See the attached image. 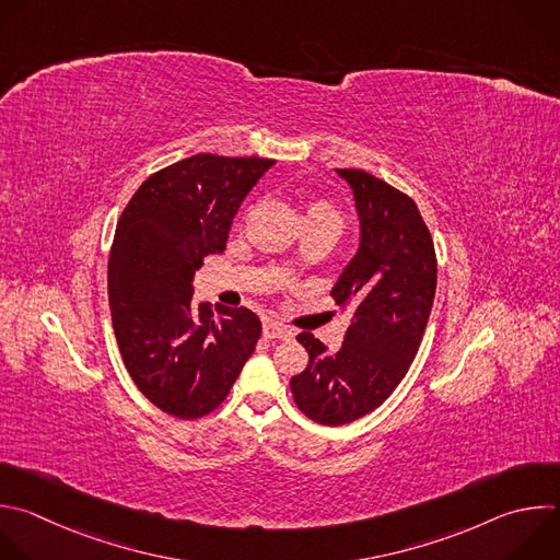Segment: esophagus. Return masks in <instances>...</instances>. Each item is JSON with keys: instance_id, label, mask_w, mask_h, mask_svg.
I'll return each mask as SVG.
<instances>
[{"instance_id": "34e87169", "label": "esophagus", "mask_w": 560, "mask_h": 560, "mask_svg": "<svg viewBox=\"0 0 560 560\" xmlns=\"http://www.w3.org/2000/svg\"><path fill=\"white\" fill-rule=\"evenodd\" d=\"M264 336H266V338L290 340V338H294V331H292L290 327H285V325H279V323L268 320V323H264Z\"/></svg>"}]
</instances>
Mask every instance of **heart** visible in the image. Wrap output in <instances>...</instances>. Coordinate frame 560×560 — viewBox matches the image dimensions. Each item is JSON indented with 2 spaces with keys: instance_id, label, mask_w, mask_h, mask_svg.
<instances>
[{
  "instance_id": "obj_1",
  "label": "heart",
  "mask_w": 560,
  "mask_h": 560,
  "mask_svg": "<svg viewBox=\"0 0 560 560\" xmlns=\"http://www.w3.org/2000/svg\"><path fill=\"white\" fill-rule=\"evenodd\" d=\"M305 220H323V222H331V224H336V226L340 229V215H338V211H336L331 205L323 202V200H316V202L307 205Z\"/></svg>"
}]
</instances>
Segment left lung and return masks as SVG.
Returning <instances> with one entry per match:
<instances>
[{
    "instance_id": "8db88e82",
    "label": "left lung",
    "mask_w": 560,
    "mask_h": 560,
    "mask_svg": "<svg viewBox=\"0 0 560 560\" xmlns=\"http://www.w3.org/2000/svg\"><path fill=\"white\" fill-rule=\"evenodd\" d=\"M353 194L360 242L331 288L351 323L338 351L310 331L296 340L310 362L290 389L318 424L338 427L378 409L407 376L438 285L431 233L416 202L360 168H336Z\"/></svg>"
}]
</instances>
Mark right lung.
<instances>
[{"label":"right lung","instance_id":"right-lung-1","mask_svg":"<svg viewBox=\"0 0 560 560\" xmlns=\"http://www.w3.org/2000/svg\"><path fill=\"white\" fill-rule=\"evenodd\" d=\"M275 164L198 153L151 177L125 207L109 253L114 334L131 381L158 409L196 420L218 409L261 336L248 307L194 299L202 259L226 250L242 202Z\"/></svg>","mask_w":560,"mask_h":560}]
</instances>
